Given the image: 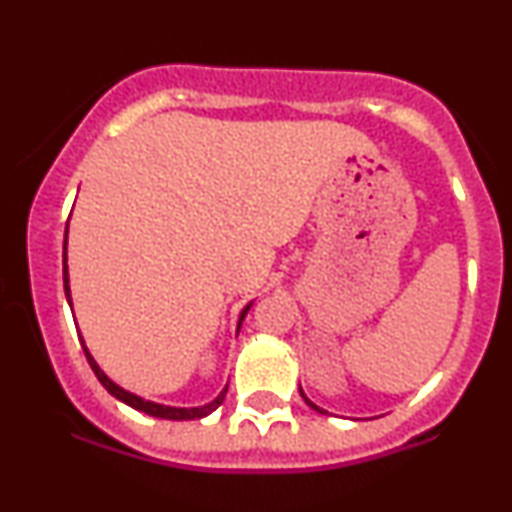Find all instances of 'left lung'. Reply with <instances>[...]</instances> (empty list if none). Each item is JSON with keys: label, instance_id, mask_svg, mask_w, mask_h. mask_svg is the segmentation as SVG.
I'll use <instances>...</instances> for the list:
<instances>
[{"label": "left lung", "instance_id": "8db88e82", "mask_svg": "<svg viewBox=\"0 0 512 512\" xmlns=\"http://www.w3.org/2000/svg\"><path fill=\"white\" fill-rule=\"evenodd\" d=\"M301 395H303V390H301ZM303 399H305V404H308V407H313L315 411H320V414H325V411H322L320 407H315V404H313V402H310V399H308V397H305V395H303Z\"/></svg>", "mask_w": 512, "mask_h": 512}]
</instances>
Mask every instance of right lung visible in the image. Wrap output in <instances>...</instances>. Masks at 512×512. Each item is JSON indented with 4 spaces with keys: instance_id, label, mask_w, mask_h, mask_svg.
Instances as JSON below:
<instances>
[{
    "instance_id": "add662e5",
    "label": "right lung",
    "mask_w": 512,
    "mask_h": 512,
    "mask_svg": "<svg viewBox=\"0 0 512 512\" xmlns=\"http://www.w3.org/2000/svg\"><path fill=\"white\" fill-rule=\"evenodd\" d=\"M62 262H64V267H62V272H64V293H67V301H69V305H72V291H69V274H67V238H64ZM250 305H252V303H250ZM250 305H245V308H243V313H240V320H238V330H240V325H243L245 315H248ZM81 346H84V354H86V361H88V366L93 368V373H96V378L101 380V385L105 387V390L110 392V395H113L115 399H120V402L129 404V407H132V409H137V411H144V414H149V416H156V419H170V421H190V419H202V416H207V414H211V411H216V409L221 407L223 397H226V392H228V385H226V387H223V390L219 392V397L214 399V402L204 404V407H190V409H185V407H166V404H156V402H149V399H142V397L132 395V392L122 390L120 385H115L113 380H110L108 375L103 373L101 366H98V363L93 361L91 351L86 349L84 339H81Z\"/></svg>"
}]
</instances>
